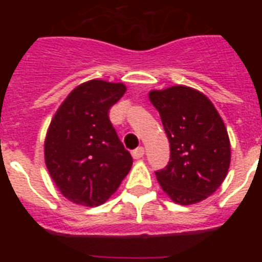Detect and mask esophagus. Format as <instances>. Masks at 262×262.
Instances as JSON below:
<instances>
[{
    "label": "esophagus",
    "mask_w": 262,
    "mask_h": 262,
    "mask_svg": "<svg viewBox=\"0 0 262 262\" xmlns=\"http://www.w3.org/2000/svg\"><path fill=\"white\" fill-rule=\"evenodd\" d=\"M144 156V148L143 147H138L136 149L133 151V157L134 159H142Z\"/></svg>",
    "instance_id": "34e87169"
}]
</instances>
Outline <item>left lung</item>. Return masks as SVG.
<instances>
[{"mask_svg": "<svg viewBox=\"0 0 262 262\" xmlns=\"http://www.w3.org/2000/svg\"><path fill=\"white\" fill-rule=\"evenodd\" d=\"M170 147L168 165L156 170L160 186L178 205L211 195L226 178L231 145L221 115L207 97L178 85L149 92Z\"/></svg>", "mask_w": 262, "mask_h": 262, "instance_id": "left-lung-1", "label": "left lung"}]
</instances>
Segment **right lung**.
Here are the masks:
<instances>
[{"label": "right lung", "instance_id": "1", "mask_svg": "<svg viewBox=\"0 0 262 262\" xmlns=\"http://www.w3.org/2000/svg\"><path fill=\"white\" fill-rule=\"evenodd\" d=\"M126 93L123 84L90 80L78 85L51 120L45 142L48 172L71 202L96 207L117 191L133 157L117 135L108 110Z\"/></svg>", "mask_w": 262, "mask_h": 262}]
</instances>
